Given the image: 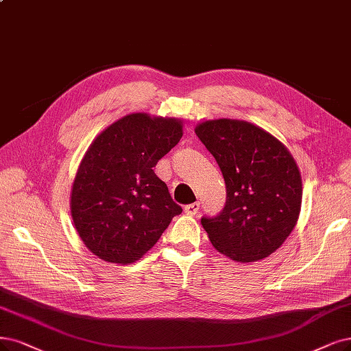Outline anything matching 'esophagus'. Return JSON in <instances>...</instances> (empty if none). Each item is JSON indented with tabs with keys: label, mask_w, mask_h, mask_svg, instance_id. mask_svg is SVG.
<instances>
[{
	"label": "esophagus",
	"mask_w": 351,
	"mask_h": 351,
	"mask_svg": "<svg viewBox=\"0 0 351 351\" xmlns=\"http://www.w3.org/2000/svg\"><path fill=\"white\" fill-rule=\"evenodd\" d=\"M184 211H185V214H186V215H195V214L199 211V204H198V202L189 204V205H186V206H185Z\"/></svg>",
	"instance_id": "obj_1"
}]
</instances>
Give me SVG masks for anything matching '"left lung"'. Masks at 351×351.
<instances>
[{"mask_svg": "<svg viewBox=\"0 0 351 351\" xmlns=\"http://www.w3.org/2000/svg\"><path fill=\"white\" fill-rule=\"evenodd\" d=\"M195 133L221 169L227 201L201 224L214 247L250 263L276 252L296 226L302 179L293 156L262 127L243 120H206Z\"/></svg>", "mask_w": 351, "mask_h": 351, "instance_id": "8db88e82", "label": "left lung"}]
</instances>
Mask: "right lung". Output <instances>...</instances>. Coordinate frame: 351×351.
Segmentation results:
<instances>
[{
	"label": "right lung",
	"mask_w": 351,
	"mask_h": 351,
	"mask_svg": "<svg viewBox=\"0 0 351 351\" xmlns=\"http://www.w3.org/2000/svg\"><path fill=\"white\" fill-rule=\"evenodd\" d=\"M182 120L133 112L94 138L71 191L73 226L101 261L132 265L182 213L153 167L184 134Z\"/></svg>",
	"instance_id": "right-lung-1"
}]
</instances>
